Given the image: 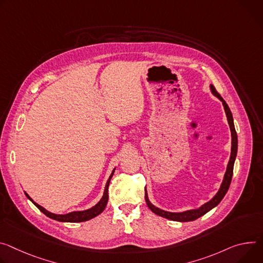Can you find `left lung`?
Returning a JSON list of instances; mask_svg holds the SVG:
<instances>
[{
	"label": "left lung",
	"mask_w": 263,
	"mask_h": 263,
	"mask_svg": "<svg viewBox=\"0 0 263 263\" xmlns=\"http://www.w3.org/2000/svg\"><path fill=\"white\" fill-rule=\"evenodd\" d=\"M210 90H211V92H212L214 97H216L222 103V106L224 108V112H226V115H227V118H228V123H229V126H230V130H231V137H232L231 155H230V160H229L228 165H227V170H226V173H224V176H223V180L220 184L218 192L213 196V198L211 200L203 203L202 205H200L197 209H191V210H186V211H183V212H168V211H164V210H161V209L155 206L150 201L149 196H148V192H147V187H145V198H146V202H147L149 209L153 213L158 215V216H161V217L166 218L169 220H174V221H179V222H187V221H193V220L203 216L205 213H208L209 211H211L212 209H214L215 206L219 204V202L222 200V198L227 194L229 186H230L231 181H232L234 163H235V159H236V156H237V149H238V139H237V133H236L235 126H234V119H233V115H232V112H231L228 104L220 97V94L216 91V89H215V87L213 85H210Z\"/></svg>",
	"instance_id": "obj_1"
}]
</instances>
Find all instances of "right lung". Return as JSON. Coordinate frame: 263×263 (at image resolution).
<instances>
[{
    "mask_svg": "<svg viewBox=\"0 0 263 263\" xmlns=\"http://www.w3.org/2000/svg\"><path fill=\"white\" fill-rule=\"evenodd\" d=\"M114 171H115V168L113 169L111 175L109 176V178L107 180V183H106V186H105V190H104V194H103V197L101 198V200L97 204L93 205L92 208L84 210V211H73V212H70V213H67V214H54V213L47 211L45 208H43L42 205H40L35 201H33V199L26 192H24V193H25L26 197L41 212H43L46 215V216H48L51 219H54V220H58V221H61V222H83V221H87V220H90L94 217H97L98 215H100L105 210V208L108 203V198H109L108 186H109L110 180H111V178L114 174Z\"/></svg>",
    "mask_w": 263,
    "mask_h": 263,
    "instance_id": "right-lung-1",
    "label": "right lung"
}]
</instances>
